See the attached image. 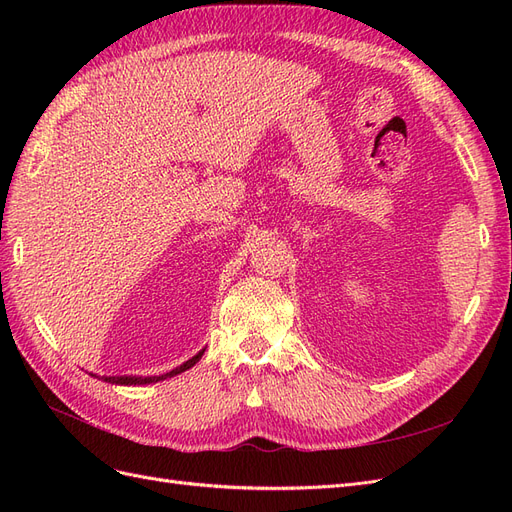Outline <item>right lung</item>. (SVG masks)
<instances>
[{
	"label": "right lung",
	"instance_id": "obj_1",
	"mask_svg": "<svg viewBox=\"0 0 512 512\" xmlns=\"http://www.w3.org/2000/svg\"><path fill=\"white\" fill-rule=\"evenodd\" d=\"M205 354V350H200L196 356H192L190 361H185L183 365H179V367H175L173 371H166V374H162V376H147V378H143V376H102V380L104 382H111V384H123V386H136V384H151V382H160V380H166V378H173V376H177V374H181V371H185V369H190V367H194L198 361H200V356Z\"/></svg>",
	"mask_w": 512,
	"mask_h": 512
}]
</instances>
